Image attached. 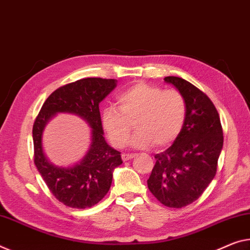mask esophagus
Wrapping results in <instances>:
<instances>
[{
  "mask_svg": "<svg viewBox=\"0 0 250 250\" xmlns=\"http://www.w3.org/2000/svg\"><path fill=\"white\" fill-rule=\"evenodd\" d=\"M134 156H135V154H126V153H123L122 159H123V161H128L130 159H133Z\"/></svg>",
  "mask_w": 250,
  "mask_h": 250,
  "instance_id": "esophagus-1",
  "label": "esophagus"
}]
</instances>
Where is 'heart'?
Instances as JSON below:
<instances>
[{"mask_svg": "<svg viewBox=\"0 0 250 250\" xmlns=\"http://www.w3.org/2000/svg\"><path fill=\"white\" fill-rule=\"evenodd\" d=\"M118 109L108 106L103 110V127L116 147H124L135 124L137 133L132 145L146 148L154 144L164 148L180 136L188 116V103L176 89L137 83L117 97Z\"/></svg>", "mask_w": 250, "mask_h": 250, "instance_id": "b5f03b06", "label": "heart"}]
</instances>
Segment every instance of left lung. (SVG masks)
<instances>
[{
	"label": "left lung",
	"instance_id": "obj_1",
	"mask_svg": "<svg viewBox=\"0 0 250 250\" xmlns=\"http://www.w3.org/2000/svg\"><path fill=\"white\" fill-rule=\"evenodd\" d=\"M164 80L184 95L188 116L174 143L154 156L147 187L162 205L182 208L197 200L216 175L224 132L217 108L203 91L180 77Z\"/></svg>",
	"mask_w": 250,
	"mask_h": 250
}]
</instances>
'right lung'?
Returning a JSON list of instances; mask_svg holds the SVG:
<instances>
[{"label":"right lung","mask_w":250,"mask_h":250,"mask_svg":"<svg viewBox=\"0 0 250 250\" xmlns=\"http://www.w3.org/2000/svg\"><path fill=\"white\" fill-rule=\"evenodd\" d=\"M116 85V79L83 78L61 86L45 99L33 123L34 164L50 192L70 208H90L101 201L109 191L113 170L123 163L121 152L106 143L99 112V103ZM57 112L78 114L93 128L90 151L75 167H55L42 149V132Z\"/></svg>","instance_id":"1"}]
</instances>
